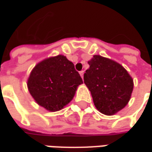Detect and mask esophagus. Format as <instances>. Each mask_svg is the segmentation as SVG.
Wrapping results in <instances>:
<instances>
[{
  "instance_id": "esophagus-1",
  "label": "esophagus",
  "mask_w": 152,
  "mask_h": 152,
  "mask_svg": "<svg viewBox=\"0 0 152 152\" xmlns=\"http://www.w3.org/2000/svg\"><path fill=\"white\" fill-rule=\"evenodd\" d=\"M79 74H80V76H81V78L83 79V74H84V71H81V72H80Z\"/></svg>"
}]
</instances>
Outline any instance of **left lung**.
<instances>
[{
	"instance_id": "obj_1",
	"label": "left lung",
	"mask_w": 152,
	"mask_h": 152,
	"mask_svg": "<svg viewBox=\"0 0 152 152\" xmlns=\"http://www.w3.org/2000/svg\"><path fill=\"white\" fill-rule=\"evenodd\" d=\"M90 67L83 76L96 108L113 115L125 107L133 90V79L118 62L95 55L88 61Z\"/></svg>"
}]
</instances>
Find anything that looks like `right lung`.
<instances>
[{"instance_id": "obj_1", "label": "right lung", "mask_w": 152, "mask_h": 152, "mask_svg": "<svg viewBox=\"0 0 152 152\" xmlns=\"http://www.w3.org/2000/svg\"><path fill=\"white\" fill-rule=\"evenodd\" d=\"M82 83L73 62L63 55L40 61L27 80L28 89L34 101L50 112L59 111L66 106Z\"/></svg>"}]
</instances>
